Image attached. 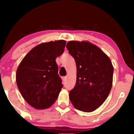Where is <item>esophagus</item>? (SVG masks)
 Listing matches in <instances>:
<instances>
[{
  "label": "esophagus",
  "instance_id": "34e87169",
  "mask_svg": "<svg viewBox=\"0 0 134 134\" xmlns=\"http://www.w3.org/2000/svg\"><path fill=\"white\" fill-rule=\"evenodd\" d=\"M63 81H66V80H67V77H63Z\"/></svg>",
  "mask_w": 134,
  "mask_h": 134
}]
</instances>
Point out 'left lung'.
Wrapping results in <instances>:
<instances>
[{
    "mask_svg": "<svg viewBox=\"0 0 134 134\" xmlns=\"http://www.w3.org/2000/svg\"><path fill=\"white\" fill-rule=\"evenodd\" d=\"M77 66L76 84L70 92L75 109L92 112L101 106L111 91L113 66L109 57L88 41H69L66 44Z\"/></svg>",
    "mask_w": 134,
    "mask_h": 134,
    "instance_id": "8db88e82",
    "label": "left lung"
}]
</instances>
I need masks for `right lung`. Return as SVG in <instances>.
<instances>
[{
  "mask_svg": "<svg viewBox=\"0 0 134 134\" xmlns=\"http://www.w3.org/2000/svg\"><path fill=\"white\" fill-rule=\"evenodd\" d=\"M64 40L42 43L21 62L16 82L24 100L36 109H45L56 100L63 88L56 59L64 52Z\"/></svg>",
  "mask_w": 134,
  "mask_h": 134,
  "instance_id": "obj_1",
  "label": "right lung"
}]
</instances>
